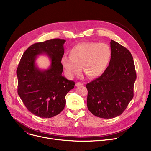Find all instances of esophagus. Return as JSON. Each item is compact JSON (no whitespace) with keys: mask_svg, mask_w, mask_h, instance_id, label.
I'll list each match as a JSON object with an SVG mask.
<instances>
[{"mask_svg":"<svg viewBox=\"0 0 151 151\" xmlns=\"http://www.w3.org/2000/svg\"><path fill=\"white\" fill-rule=\"evenodd\" d=\"M84 85V84L81 82H78L76 83V87H79V86H83Z\"/></svg>","mask_w":151,"mask_h":151,"instance_id":"34e87169","label":"esophagus"}]
</instances>
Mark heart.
Instances as JSON below:
<instances>
[{"mask_svg": "<svg viewBox=\"0 0 151 151\" xmlns=\"http://www.w3.org/2000/svg\"><path fill=\"white\" fill-rule=\"evenodd\" d=\"M69 57L63 56L62 65L70 78L80 74L83 67L85 75L95 78L105 72L112 57V51L106 43L84 42L74 46Z\"/></svg>", "mask_w": 151, "mask_h": 151, "instance_id": "b5f03b06", "label": "heart"}]
</instances>
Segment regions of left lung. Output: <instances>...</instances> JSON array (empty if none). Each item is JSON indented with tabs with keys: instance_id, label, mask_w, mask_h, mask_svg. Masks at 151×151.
Wrapping results in <instances>:
<instances>
[{
	"instance_id": "1",
	"label": "left lung",
	"mask_w": 151,
	"mask_h": 151,
	"mask_svg": "<svg viewBox=\"0 0 151 151\" xmlns=\"http://www.w3.org/2000/svg\"><path fill=\"white\" fill-rule=\"evenodd\" d=\"M112 57L100 77L86 85L87 106L94 116L111 119L121 115L133 97L137 79L133 59L125 47L111 40Z\"/></svg>"
}]
</instances>
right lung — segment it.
<instances>
[{
    "label": "right lung",
    "instance_id": "add662e5",
    "mask_svg": "<svg viewBox=\"0 0 151 151\" xmlns=\"http://www.w3.org/2000/svg\"><path fill=\"white\" fill-rule=\"evenodd\" d=\"M63 39L54 38L29 46L18 65V93L30 113L40 117L50 118L59 114L65 105L67 93L75 83L62 76L61 59L64 54ZM45 54L51 64L48 69H40L35 62Z\"/></svg>",
    "mask_w": 151,
    "mask_h": 151
}]
</instances>
